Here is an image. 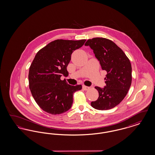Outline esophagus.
<instances>
[{"label": "esophagus", "instance_id": "obj_1", "mask_svg": "<svg viewBox=\"0 0 155 155\" xmlns=\"http://www.w3.org/2000/svg\"><path fill=\"white\" fill-rule=\"evenodd\" d=\"M82 89H83L84 90H85V91H87V90H88L89 89V87H87V86H85V85H82Z\"/></svg>", "mask_w": 155, "mask_h": 155}]
</instances>
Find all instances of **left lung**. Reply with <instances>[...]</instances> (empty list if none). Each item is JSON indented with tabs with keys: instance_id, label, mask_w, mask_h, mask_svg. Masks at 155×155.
<instances>
[{
	"instance_id": "8db88e82",
	"label": "left lung",
	"mask_w": 155,
	"mask_h": 155,
	"mask_svg": "<svg viewBox=\"0 0 155 155\" xmlns=\"http://www.w3.org/2000/svg\"><path fill=\"white\" fill-rule=\"evenodd\" d=\"M94 51L103 70L107 72L104 78L106 86L95 88L99 97L91 104L94 108L106 110L118 105L125 97L132 81V67L124 52L110 39L96 37L89 39L85 44Z\"/></svg>"
}]
</instances>
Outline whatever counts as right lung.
Returning <instances> with one entry per match:
<instances>
[{"label":"right lung","instance_id":"obj_1","mask_svg":"<svg viewBox=\"0 0 155 155\" xmlns=\"http://www.w3.org/2000/svg\"><path fill=\"white\" fill-rule=\"evenodd\" d=\"M85 41L57 39L37 52L30 67L29 87L38 105L45 111L56 115L71 108L73 95L82 85H70L60 77L62 74L68 76L67 67L72 53Z\"/></svg>","mask_w":155,"mask_h":155}]
</instances>
